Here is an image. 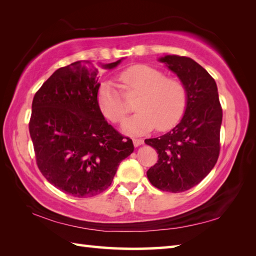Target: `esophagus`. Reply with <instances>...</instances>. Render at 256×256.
<instances>
[{
  "instance_id": "34e87169",
  "label": "esophagus",
  "mask_w": 256,
  "mask_h": 256,
  "mask_svg": "<svg viewBox=\"0 0 256 256\" xmlns=\"http://www.w3.org/2000/svg\"><path fill=\"white\" fill-rule=\"evenodd\" d=\"M133 144L135 148H138V146L144 144V140L142 138H133Z\"/></svg>"
}]
</instances>
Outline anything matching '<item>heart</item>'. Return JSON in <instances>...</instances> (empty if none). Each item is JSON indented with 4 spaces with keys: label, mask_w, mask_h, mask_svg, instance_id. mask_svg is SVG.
Returning a JSON list of instances; mask_svg holds the SVG:
<instances>
[{
    "label": "heart",
    "mask_w": 256,
    "mask_h": 256,
    "mask_svg": "<svg viewBox=\"0 0 256 256\" xmlns=\"http://www.w3.org/2000/svg\"><path fill=\"white\" fill-rule=\"evenodd\" d=\"M118 79L128 92L138 94L135 101L138 112L123 122L124 133L140 135L155 126L166 131L180 121L187 104V92L178 79L166 78L160 70L146 64L128 67L118 74ZM96 101L103 116L113 123L121 122L128 113L121 94L110 81L100 86Z\"/></svg>",
    "instance_id": "b5f03b06"
}]
</instances>
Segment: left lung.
Returning <instances> with one entry per match:
<instances>
[{"label": "left lung", "mask_w": 256, "mask_h": 256, "mask_svg": "<svg viewBox=\"0 0 256 256\" xmlns=\"http://www.w3.org/2000/svg\"><path fill=\"white\" fill-rule=\"evenodd\" d=\"M158 60L184 84L187 104L172 131L145 140L158 154L146 175L162 192H182L198 184L218 160L222 108L214 79L194 59L165 55Z\"/></svg>", "instance_id": "1"}]
</instances>
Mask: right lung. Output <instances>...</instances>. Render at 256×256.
<instances>
[{"label":"right lung","mask_w":256,"mask_h":256,"mask_svg":"<svg viewBox=\"0 0 256 256\" xmlns=\"http://www.w3.org/2000/svg\"><path fill=\"white\" fill-rule=\"evenodd\" d=\"M120 60L100 64L113 69ZM98 69L79 60L57 69L36 92L30 134L42 175L74 197L96 196L110 186L134 145L108 124L98 106Z\"/></svg>","instance_id":"1"}]
</instances>
